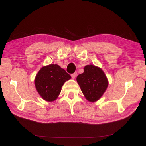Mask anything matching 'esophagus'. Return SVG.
<instances>
[{
	"label": "esophagus",
	"instance_id": "34e87169",
	"mask_svg": "<svg viewBox=\"0 0 146 146\" xmlns=\"http://www.w3.org/2000/svg\"><path fill=\"white\" fill-rule=\"evenodd\" d=\"M76 76H77V72H74V74H71V77H72V78L73 79H74L75 78H76Z\"/></svg>",
	"mask_w": 146,
	"mask_h": 146
}]
</instances>
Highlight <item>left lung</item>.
<instances>
[{
	"label": "left lung",
	"instance_id": "obj_1",
	"mask_svg": "<svg viewBox=\"0 0 146 146\" xmlns=\"http://www.w3.org/2000/svg\"><path fill=\"white\" fill-rule=\"evenodd\" d=\"M77 82L85 98L91 102L98 100L107 90L108 79L102 69L94 65H87L84 72L79 74Z\"/></svg>",
	"mask_w": 146,
	"mask_h": 146
}]
</instances>
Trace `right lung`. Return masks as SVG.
<instances>
[{"label":"right lung","instance_id":"obj_1","mask_svg":"<svg viewBox=\"0 0 146 146\" xmlns=\"http://www.w3.org/2000/svg\"><path fill=\"white\" fill-rule=\"evenodd\" d=\"M71 77L57 64H49L42 67L35 79L36 89L46 101L52 102L58 98L61 87Z\"/></svg>","mask_w":146,"mask_h":146}]
</instances>
